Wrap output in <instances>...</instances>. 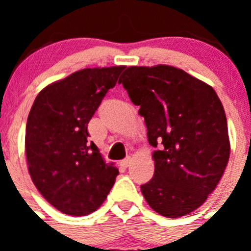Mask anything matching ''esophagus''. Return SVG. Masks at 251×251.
I'll return each instance as SVG.
<instances>
[{"label":"esophagus","instance_id":"esophagus-1","mask_svg":"<svg viewBox=\"0 0 251 251\" xmlns=\"http://www.w3.org/2000/svg\"><path fill=\"white\" fill-rule=\"evenodd\" d=\"M131 161H132V160H131L130 156H127V158H126V159H124V160H121L120 165L123 166L124 169H126V168H128V166L131 165Z\"/></svg>","mask_w":251,"mask_h":251}]
</instances>
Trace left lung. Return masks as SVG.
Listing matches in <instances>:
<instances>
[{"instance_id": "obj_1", "label": "left lung", "mask_w": 251, "mask_h": 251, "mask_svg": "<svg viewBox=\"0 0 251 251\" xmlns=\"http://www.w3.org/2000/svg\"><path fill=\"white\" fill-rule=\"evenodd\" d=\"M119 82L140 105L154 151V176L142 184L149 206L169 219L198 209L229 159L224 105L211 86L170 65L128 67Z\"/></svg>"}]
</instances>
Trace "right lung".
I'll use <instances>...</instances> for the list:
<instances>
[{"mask_svg": "<svg viewBox=\"0 0 251 251\" xmlns=\"http://www.w3.org/2000/svg\"><path fill=\"white\" fill-rule=\"evenodd\" d=\"M124 69L73 73L45 87L30 109L25 130L29 174L42 197L63 214L96 211L119 175L88 141L87 125Z\"/></svg>", "mask_w": 251, "mask_h": 251, "instance_id": "obj_1", "label": "right lung"}]
</instances>
